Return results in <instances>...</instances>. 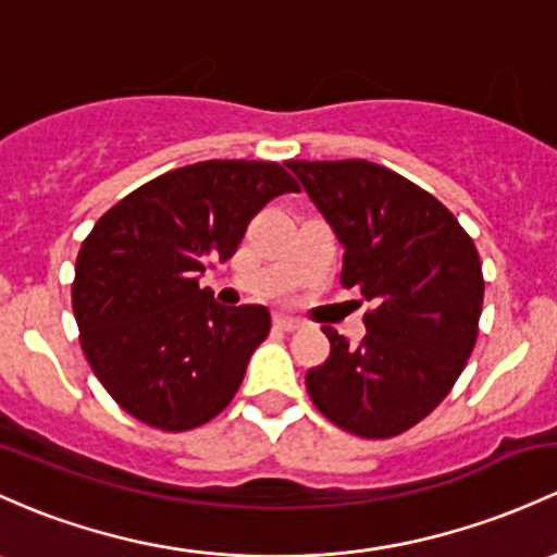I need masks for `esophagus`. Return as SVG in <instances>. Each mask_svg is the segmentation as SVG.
I'll list each match as a JSON object with an SVG mask.
<instances>
[{
	"instance_id": "1",
	"label": "esophagus",
	"mask_w": 557,
	"mask_h": 557,
	"mask_svg": "<svg viewBox=\"0 0 557 557\" xmlns=\"http://www.w3.org/2000/svg\"><path fill=\"white\" fill-rule=\"evenodd\" d=\"M274 325L283 327V331H298V327H304V320L290 318V314H274Z\"/></svg>"
}]
</instances>
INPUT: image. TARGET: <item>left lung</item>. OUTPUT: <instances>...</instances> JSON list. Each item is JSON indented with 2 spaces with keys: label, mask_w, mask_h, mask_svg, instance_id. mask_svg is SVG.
I'll return each mask as SVG.
<instances>
[{
  "label": "left lung",
  "mask_w": 557,
  "mask_h": 557,
  "mask_svg": "<svg viewBox=\"0 0 557 557\" xmlns=\"http://www.w3.org/2000/svg\"><path fill=\"white\" fill-rule=\"evenodd\" d=\"M344 248V288L373 312L307 371L320 413L360 437H392L454 386L478 338L483 272L470 234L430 191L368 160L285 162Z\"/></svg>",
  "instance_id": "8db88e82"
}]
</instances>
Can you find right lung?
<instances>
[{
	"instance_id": "obj_1",
	"label": "right lung",
	"mask_w": 557,
	"mask_h": 557,
	"mask_svg": "<svg viewBox=\"0 0 557 557\" xmlns=\"http://www.w3.org/2000/svg\"><path fill=\"white\" fill-rule=\"evenodd\" d=\"M285 191L298 184L277 162H195L138 186L87 234L72 288L79 342L131 417L181 432L230 406L272 318L261 304L224 307L200 277Z\"/></svg>"
}]
</instances>
